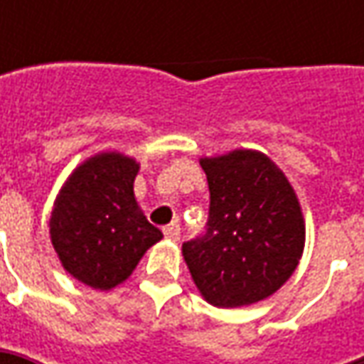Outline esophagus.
Segmentation results:
<instances>
[{
    "mask_svg": "<svg viewBox=\"0 0 364 364\" xmlns=\"http://www.w3.org/2000/svg\"><path fill=\"white\" fill-rule=\"evenodd\" d=\"M164 235H166V239H170V241H178L180 239V225H168V227H164Z\"/></svg>",
    "mask_w": 364,
    "mask_h": 364,
    "instance_id": "1",
    "label": "esophagus"
}]
</instances>
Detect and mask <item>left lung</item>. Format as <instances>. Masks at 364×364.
<instances>
[{"label": "left lung", "mask_w": 364, "mask_h": 364, "mask_svg": "<svg viewBox=\"0 0 364 364\" xmlns=\"http://www.w3.org/2000/svg\"><path fill=\"white\" fill-rule=\"evenodd\" d=\"M200 166L210 190L206 232L182 245L194 284L217 308L269 298L296 272L304 251L296 192L255 149L203 158Z\"/></svg>", "instance_id": "8db88e82"}]
</instances>
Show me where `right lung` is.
I'll list each match as a JSON object with an SVG mask.
<instances>
[{
  "instance_id": "obj_1",
  "label": "right lung",
  "mask_w": 364,
  "mask_h": 364,
  "mask_svg": "<svg viewBox=\"0 0 364 364\" xmlns=\"http://www.w3.org/2000/svg\"><path fill=\"white\" fill-rule=\"evenodd\" d=\"M139 164L117 151L82 161L56 196L50 239L63 267L92 289L125 282L161 231L139 210L133 182Z\"/></svg>"
}]
</instances>
